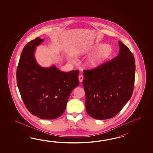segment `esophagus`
<instances>
[{
    "label": "esophagus",
    "mask_w": 153,
    "mask_h": 153,
    "mask_svg": "<svg viewBox=\"0 0 153 153\" xmlns=\"http://www.w3.org/2000/svg\"><path fill=\"white\" fill-rule=\"evenodd\" d=\"M83 79H84V77H83V76H82V75H79V81H80V82H82V80H83Z\"/></svg>",
    "instance_id": "1"
}]
</instances>
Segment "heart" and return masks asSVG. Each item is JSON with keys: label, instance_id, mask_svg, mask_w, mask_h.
Wrapping results in <instances>:
<instances>
[{"label": "heart", "instance_id": "heart-1", "mask_svg": "<svg viewBox=\"0 0 153 153\" xmlns=\"http://www.w3.org/2000/svg\"><path fill=\"white\" fill-rule=\"evenodd\" d=\"M94 55L92 56L87 61V65L92 67H95L106 61L111 57L113 52V49L111 46L108 44L104 45L102 43H96L92 46L90 49L85 50V52H94L97 51ZM72 62H76V59H71Z\"/></svg>", "mask_w": 153, "mask_h": 153}]
</instances>
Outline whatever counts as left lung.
<instances>
[{"label": "left lung", "mask_w": 153, "mask_h": 153, "mask_svg": "<svg viewBox=\"0 0 153 153\" xmlns=\"http://www.w3.org/2000/svg\"><path fill=\"white\" fill-rule=\"evenodd\" d=\"M119 55L97 67L83 71L82 84L86 94V111L99 120L117 115L133 93L135 59L121 41Z\"/></svg>", "instance_id": "left-lung-1"}]
</instances>
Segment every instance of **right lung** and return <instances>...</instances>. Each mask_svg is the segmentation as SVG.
<instances>
[{
  "mask_svg": "<svg viewBox=\"0 0 153 153\" xmlns=\"http://www.w3.org/2000/svg\"><path fill=\"white\" fill-rule=\"evenodd\" d=\"M43 41L38 37L24 47L17 68V84L31 114L42 119H55L64 113L69 95L79 85V71L66 73L55 65H39L34 52Z\"/></svg>",
  "mask_w": 153,
  "mask_h": 153,
  "instance_id": "obj_1",
  "label": "right lung"
}]
</instances>
